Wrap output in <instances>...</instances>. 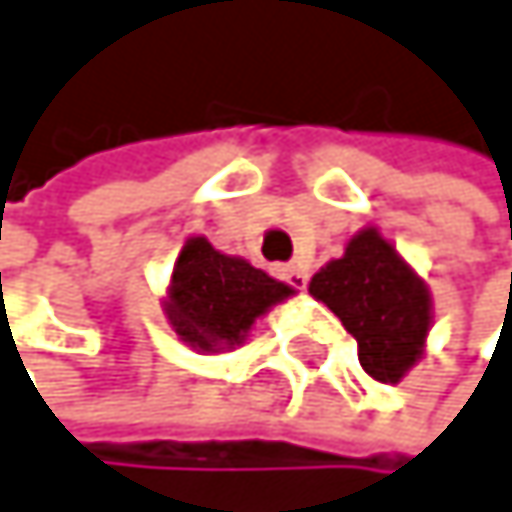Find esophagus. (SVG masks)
Segmentation results:
<instances>
[{
	"label": "esophagus",
	"instance_id": "obj_1",
	"mask_svg": "<svg viewBox=\"0 0 512 512\" xmlns=\"http://www.w3.org/2000/svg\"><path fill=\"white\" fill-rule=\"evenodd\" d=\"M279 276L291 285V288H307V267H301V264H285V267H279Z\"/></svg>",
	"mask_w": 512,
	"mask_h": 512
}]
</instances>
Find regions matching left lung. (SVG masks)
<instances>
[{"mask_svg": "<svg viewBox=\"0 0 512 512\" xmlns=\"http://www.w3.org/2000/svg\"><path fill=\"white\" fill-rule=\"evenodd\" d=\"M310 294L356 338L359 362L375 381L396 384L421 359L430 294L378 230H362L344 258L322 267L310 282Z\"/></svg>", "mask_w": 512, "mask_h": 512, "instance_id": "left-lung-1", "label": "left lung"}]
</instances>
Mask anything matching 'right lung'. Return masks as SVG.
<instances>
[{"label":"right lung","instance_id":"add662e5","mask_svg":"<svg viewBox=\"0 0 512 512\" xmlns=\"http://www.w3.org/2000/svg\"><path fill=\"white\" fill-rule=\"evenodd\" d=\"M288 294V285L196 236L174 264L168 319L190 347L218 350L221 344H239L251 322Z\"/></svg>","mask_w":512,"mask_h":512}]
</instances>
